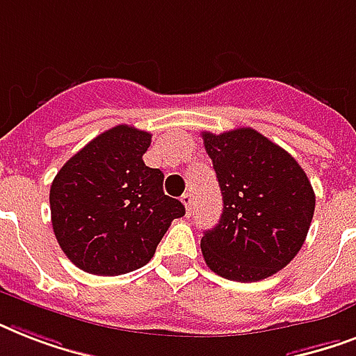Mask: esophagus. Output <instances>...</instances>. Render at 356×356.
Returning a JSON list of instances; mask_svg holds the SVG:
<instances>
[{"label": "esophagus", "instance_id": "1", "mask_svg": "<svg viewBox=\"0 0 356 356\" xmlns=\"http://www.w3.org/2000/svg\"><path fill=\"white\" fill-rule=\"evenodd\" d=\"M181 201H183L184 209H186V212H188V214H190V212H192V205H194V195L186 192V194H184L183 197H181Z\"/></svg>", "mask_w": 356, "mask_h": 356}]
</instances>
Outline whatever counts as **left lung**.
Returning a JSON list of instances; mask_svg holds the SVG:
<instances>
[{"label":"left lung","mask_w":356,"mask_h":356,"mask_svg":"<svg viewBox=\"0 0 356 356\" xmlns=\"http://www.w3.org/2000/svg\"><path fill=\"white\" fill-rule=\"evenodd\" d=\"M223 195L216 227L201 251L220 277L254 282L281 271L299 253L314 216L316 195L288 151L251 127L203 133Z\"/></svg>","instance_id":"obj_1"}]
</instances>
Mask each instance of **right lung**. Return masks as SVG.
<instances>
[{"instance_id": "1", "label": "right lung", "mask_w": 356, "mask_h": 356, "mask_svg": "<svg viewBox=\"0 0 356 356\" xmlns=\"http://www.w3.org/2000/svg\"><path fill=\"white\" fill-rule=\"evenodd\" d=\"M151 134L116 125L88 142L55 175L53 233L64 254L94 275H123L153 259L184 205L164 194V173L142 161Z\"/></svg>"}]
</instances>
